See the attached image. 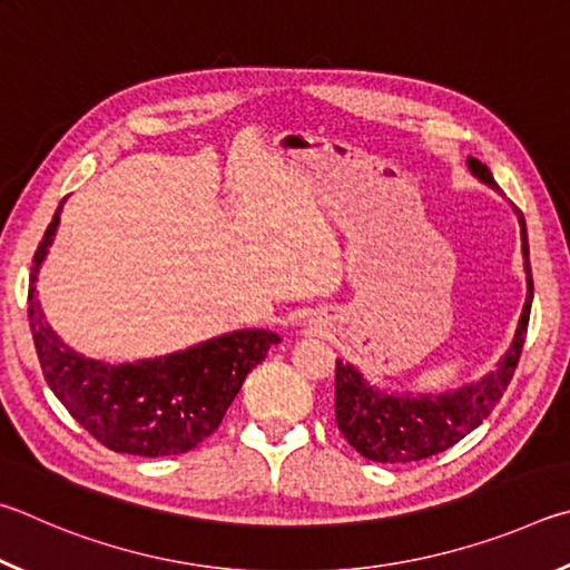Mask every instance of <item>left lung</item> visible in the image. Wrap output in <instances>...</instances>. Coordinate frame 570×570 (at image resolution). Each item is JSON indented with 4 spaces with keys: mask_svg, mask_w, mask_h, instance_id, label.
Segmentation results:
<instances>
[{
    "mask_svg": "<svg viewBox=\"0 0 570 570\" xmlns=\"http://www.w3.org/2000/svg\"><path fill=\"white\" fill-rule=\"evenodd\" d=\"M473 177L483 185L501 193L481 159L468 157ZM521 225V249L525 269V303L521 321H518L513 343L508 345L501 361L481 381L455 387L448 393H391L367 383V377L353 363H335V421L345 441L357 453L375 463H413L443 453L448 448L475 431L495 403L501 401L508 383L515 373L518 357H521L528 315L533 303V277L531 259H528V233L525 219L518 213Z\"/></svg>",
    "mask_w": 570,
    "mask_h": 570,
    "instance_id": "1",
    "label": "left lung"
}]
</instances>
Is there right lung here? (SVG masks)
Returning a JSON list of instances; mask_svg holds the SVG:
<instances>
[{"mask_svg": "<svg viewBox=\"0 0 570 570\" xmlns=\"http://www.w3.org/2000/svg\"><path fill=\"white\" fill-rule=\"evenodd\" d=\"M62 205L65 199L37 247L29 275V325L47 385L69 415L109 451L142 458L193 451L217 431L247 373L265 361L279 335L245 327L135 363H105L77 353L45 321L35 287Z\"/></svg>", "mask_w": 570, "mask_h": 570, "instance_id": "add662e5", "label": "right lung"}]
</instances>
